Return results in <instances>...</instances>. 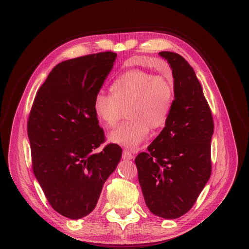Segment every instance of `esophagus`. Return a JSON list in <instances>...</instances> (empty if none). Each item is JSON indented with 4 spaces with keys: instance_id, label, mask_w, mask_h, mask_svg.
Segmentation results:
<instances>
[{
    "instance_id": "obj_1",
    "label": "esophagus",
    "mask_w": 249,
    "mask_h": 249,
    "mask_svg": "<svg viewBox=\"0 0 249 249\" xmlns=\"http://www.w3.org/2000/svg\"><path fill=\"white\" fill-rule=\"evenodd\" d=\"M122 158L124 160H133L134 159V155L131 153V151L130 150H123V154H122Z\"/></svg>"
}]
</instances>
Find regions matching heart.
Masks as SVG:
<instances>
[{"mask_svg": "<svg viewBox=\"0 0 249 249\" xmlns=\"http://www.w3.org/2000/svg\"><path fill=\"white\" fill-rule=\"evenodd\" d=\"M111 94L103 91L95 96L93 108L98 119L107 127H114L128 107L126 122L111 132L109 139L126 147L143 141L149 129L163 127L172 114L175 87L163 74L133 69L118 74L110 86Z\"/></svg>", "mask_w": 249, "mask_h": 249, "instance_id": "1", "label": "heart"}]
</instances>
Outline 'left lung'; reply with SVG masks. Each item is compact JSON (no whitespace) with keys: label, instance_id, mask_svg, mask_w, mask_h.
Wrapping results in <instances>:
<instances>
[{"label":"left lung","instance_id":"1","mask_svg":"<svg viewBox=\"0 0 249 249\" xmlns=\"http://www.w3.org/2000/svg\"><path fill=\"white\" fill-rule=\"evenodd\" d=\"M160 55L171 64L175 102L160 135L139 153L135 163L143 197L150 212L177 219L191 210L210 178L214 121L193 68L175 52Z\"/></svg>","mask_w":249,"mask_h":249}]
</instances>
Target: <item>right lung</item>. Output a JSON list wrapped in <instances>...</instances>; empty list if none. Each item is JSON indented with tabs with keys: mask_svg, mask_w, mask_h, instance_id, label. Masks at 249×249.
Wrapping results in <instances>:
<instances>
[{
	"mask_svg": "<svg viewBox=\"0 0 249 249\" xmlns=\"http://www.w3.org/2000/svg\"><path fill=\"white\" fill-rule=\"evenodd\" d=\"M117 54L99 52L58 63L37 90L27 131L33 173L50 206L80 219L94 210L122 148L105 142L93 108Z\"/></svg>",
	"mask_w": 249,
	"mask_h": 249,
	"instance_id": "1",
	"label": "right lung"
}]
</instances>
